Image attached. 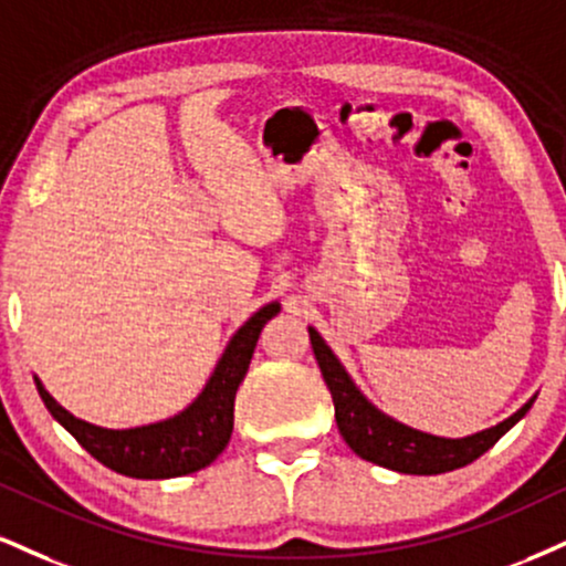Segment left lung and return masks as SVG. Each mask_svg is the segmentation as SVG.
Listing matches in <instances>:
<instances>
[{
    "label": "left lung",
    "mask_w": 566,
    "mask_h": 566,
    "mask_svg": "<svg viewBox=\"0 0 566 566\" xmlns=\"http://www.w3.org/2000/svg\"><path fill=\"white\" fill-rule=\"evenodd\" d=\"M308 335L313 356H316L324 382L329 387L332 400H335L339 434L360 459L392 469V472L442 474L472 464L474 459H480L482 453L490 451L501 440V434L512 430L533 406V400H527L520 411L503 419L501 424L490 427V430L467 434V438H438V434L400 424V421H395L369 403L366 395L350 379V374L345 371V366L339 364V358L324 343V337L313 326H308Z\"/></svg>",
    "instance_id": "left-lung-1"
}]
</instances>
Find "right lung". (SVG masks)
<instances>
[{"mask_svg":"<svg viewBox=\"0 0 566 566\" xmlns=\"http://www.w3.org/2000/svg\"><path fill=\"white\" fill-rule=\"evenodd\" d=\"M279 308H282L279 303L263 305L237 329L202 392L171 419L132 427V430H105L67 413L44 390L39 377H33L36 390L42 395L46 411L81 442L84 451L113 472L136 480H168L192 474L197 469L213 464L229 446L231 430H234L237 387L248 374L265 322H271Z\"/></svg>","mask_w":566,"mask_h":566,"instance_id":"obj_1","label":"right lung"}]
</instances>
